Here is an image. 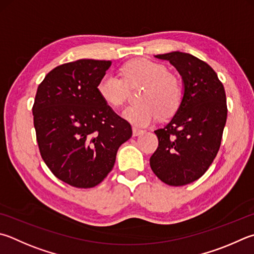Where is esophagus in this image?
<instances>
[{"mask_svg":"<svg viewBox=\"0 0 254 254\" xmlns=\"http://www.w3.org/2000/svg\"><path fill=\"white\" fill-rule=\"evenodd\" d=\"M132 132H133V136H137V135H140V134H142L143 132V130H141V128H137V127H132Z\"/></svg>","mask_w":254,"mask_h":254,"instance_id":"obj_1","label":"esophagus"}]
</instances>
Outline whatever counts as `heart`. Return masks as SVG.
<instances>
[{
  "mask_svg": "<svg viewBox=\"0 0 254 254\" xmlns=\"http://www.w3.org/2000/svg\"><path fill=\"white\" fill-rule=\"evenodd\" d=\"M122 79L111 73L98 82L96 91L105 103L119 108L126 103L128 87L143 85L140 104L123 111V118L136 127H146L159 117L168 119L178 111L182 102V85L167 67L149 60L140 59L124 64L120 70Z\"/></svg>",
  "mask_w": 254,
  "mask_h": 254,
  "instance_id": "obj_1",
  "label": "heart"
}]
</instances>
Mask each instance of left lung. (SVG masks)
Masks as SVG:
<instances>
[{
    "instance_id": "left-lung-1",
    "label": "left lung",
    "mask_w": 254,
    "mask_h": 254,
    "mask_svg": "<svg viewBox=\"0 0 254 254\" xmlns=\"http://www.w3.org/2000/svg\"><path fill=\"white\" fill-rule=\"evenodd\" d=\"M155 58L177 68L184 92L171 121L154 131L159 146L150 167L162 182L181 187L200 179L218 154L227 122V98L213 68L200 59L179 51Z\"/></svg>"
}]
</instances>
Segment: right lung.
<instances>
[{
	"instance_id": "1",
	"label": "right lung",
	"mask_w": 254,
	"mask_h": 254,
	"mask_svg": "<svg viewBox=\"0 0 254 254\" xmlns=\"http://www.w3.org/2000/svg\"><path fill=\"white\" fill-rule=\"evenodd\" d=\"M111 61L83 59L49 72L36 91L33 112L41 156L70 186H98L114 167L119 147L132 136L127 120L96 91Z\"/></svg>"
}]
</instances>
